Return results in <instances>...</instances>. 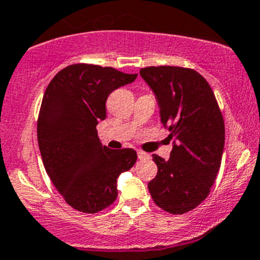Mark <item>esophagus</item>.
Instances as JSON below:
<instances>
[{"label": "esophagus", "instance_id": "34e87169", "mask_svg": "<svg viewBox=\"0 0 260 260\" xmlns=\"http://www.w3.org/2000/svg\"><path fill=\"white\" fill-rule=\"evenodd\" d=\"M149 157H151V155H149L148 153L138 151V158H139V159H148Z\"/></svg>", "mask_w": 260, "mask_h": 260}]
</instances>
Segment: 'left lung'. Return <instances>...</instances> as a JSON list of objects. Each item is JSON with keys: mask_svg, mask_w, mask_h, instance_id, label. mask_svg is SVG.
<instances>
[{"mask_svg": "<svg viewBox=\"0 0 260 260\" xmlns=\"http://www.w3.org/2000/svg\"><path fill=\"white\" fill-rule=\"evenodd\" d=\"M157 97L160 121L174 139L169 159L153 154V201L171 214L197 208L210 192L222 162L224 119L213 89L192 68L151 66L139 71Z\"/></svg>", "mask_w": 260, "mask_h": 260, "instance_id": "8db88e82", "label": "left lung"}]
</instances>
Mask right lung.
<instances>
[{
    "instance_id": "obj_1",
    "label": "right lung",
    "mask_w": 260,
    "mask_h": 260,
    "mask_svg": "<svg viewBox=\"0 0 260 260\" xmlns=\"http://www.w3.org/2000/svg\"><path fill=\"white\" fill-rule=\"evenodd\" d=\"M137 75L76 63L59 71L43 94L37 139L43 166L66 203L82 213L107 208L118 196L117 178L137 160L132 148L102 146L95 127L108 95Z\"/></svg>"
}]
</instances>
